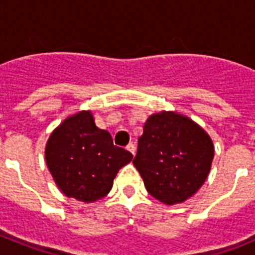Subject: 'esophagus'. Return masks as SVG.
<instances>
[{
	"label": "esophagus",
	"instance_id": "esophagus-1",
	"mask_svg": "<svg viewBox=\"0 0 255 255\" xmlns=\"http://www.w3.org/2000/svg\"><path fill=\"white\" fill-rule=\"evenodd\" d=\"M126 149L129 150V152L131 153L132 155L135 154V145H134V144H132V143H129V144H128V145H126Z\"/></svg>",
	"mask_w": 255,
	"mask_h": 255
}]
</instances>
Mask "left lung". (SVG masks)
I'll return each instance as SVG.
<instances>
[{"instance_id":"obj_1","label":"left lung","mask_w":255,"mask_h":255,"mask_svg":"<svg viewBox=\"0 0 255 255\" xmlns=\"http://www.w3.org/2000/svg\"><path fill=\"white\" fill-rule=\"evenodd\" d=\"M215 157L208 132L185 115H150L138 139L134 166L147 191L167 206L184 203L202 188Z\"/></svg>"}]
</instances>
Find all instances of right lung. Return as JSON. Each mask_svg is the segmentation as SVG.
I'll return each mask as SVG.
<instances>
[{"label": "right lung", "mask_w": 255, "mask_h": 255, "mask_svg": "<svg viewBox=\"0 0 255 255\" xmlns=\"http://www.w3.org/2000/svg\"><path fill=\"white\" fill-rule=\"evenodd\" d=\"M44 158L66 197L93 203L110 193L117 172L131 162L132 154L114 145L110 132L97 128L88 110L66 117L51 132Z\"/></svg>", "instance_id": "add662e5"}]
</instances>
